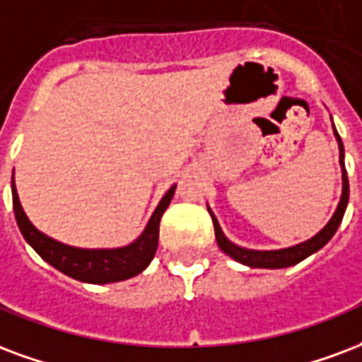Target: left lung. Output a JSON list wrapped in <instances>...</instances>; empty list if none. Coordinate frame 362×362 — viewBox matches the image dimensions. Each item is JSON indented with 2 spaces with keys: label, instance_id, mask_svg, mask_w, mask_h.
<instances>
[{
  "label": "left lung",
  "instance_id": "left-lung-1",
  "mask_svg": "<svg viewBox=\"0 0 362 362\" xmlns=\"http://www.w3.org/2000/svg\"><path fill=\"white\" fill-rule=\"evenodd\" d=\"M336 132V128H334ZM336 138H338V147H339V165H341V178H344V192H341V199L338 203V209L336 213L330 218V222L324 226L317 235H313L310 240L303 243H297L293 247H286V249H276V251H255V249H245L235 245L222 234L221 226H218V221L215 218V215L209 213L213 216V224H215V235H216V243L218 247L230 255L234 261L242 264H247L251 269H286V267H291V264L301 263L303 259H307L313 253H317L318 249L324 247L326 243L330 242L332 235L336 234L338 230L339 222L344 218L345 207H347V202H349V180H347V173H345V165H344V144H341V138L339 134L336 132Z\"/></svg>",
  "mask_w": 362,
  "mask_h": 362
}]
</instances>
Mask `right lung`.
<instances>
[{"mask_svg": "<svg viewBox=\"0 0 362 362\" xmlns=\"http://www.w3.org/2000/svg\"><path fill=\"white\" fill-rule=\"evenodd\" d=\"M11 189H13V211H15L18 230L45 263H49L63 274L80 282L111 284L140 274L141 270L151 263L157 251V243H159L160 216L167 211L176 186L168 189L165 197L160 199L155 213L147 222L144 234L134 243L119 249H78L47 238L40 230L34 228L28 216L24 215L21 202H18L15 180H11Z\"/></svg>", "mask_w": 362, "mask_h": 362, "instance_id": "obj_1", "label": "right lung"}]
</instances>
